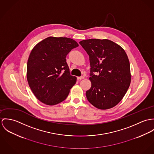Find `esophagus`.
I'll list each match as a JSON object with an SVG mask.
<instances>
[{"label": "esophagus", "instance_id": "34e87169", "mask_svg": "<svg viewBox=\"0 0 154 154\" xmlns=\"http://www.w3.org/2000/svg\"><path fill=\"white\" fill-rule=\"evenodd\" d=\"M85 77L83 76H81V77H77V80H82V79H84Z\"/></svg>", "mask_w": 154, "mask_h": 154}]
</instances>
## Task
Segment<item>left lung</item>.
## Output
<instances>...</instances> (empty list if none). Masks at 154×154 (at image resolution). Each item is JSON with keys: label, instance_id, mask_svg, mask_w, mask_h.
<instances>
[{"label": "left lung", "instance_id": "left-lung-1", "mask_svg": "<svg viewBox=\"0 0 154 154\" xmlns=\"http://www.w3.org/2000/svg\"><path fill=\"white\" fill-rule=\"evenodd\" d=\"M80 44L89 55L91 86L85 93L88 101L97 109L113 107L122 100L131 81L126 53L109 39H89ZM97 72L98 74H93Z\"/></svg>", "mask_w": 154, "mask_h": 154}]
</instances>
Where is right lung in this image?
<instances>
[{"label":"right lung","mask_w":154,"mask_h":154,"mask_svg":"<svg viewBox=\"0 0 154 154\" xmlns=\"http://www.w3.org/2000/svg\"><path fill=\"white\" fill-rule=\"evenodd\" d=\"M79 46L72 39L48 37L32 50L27 63L26 77L35 97L47 105L64 101L77 78L71 75L66 57Z\"/></svg>","instance_id":"1"}]
</instances>
